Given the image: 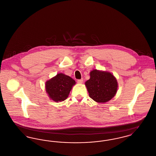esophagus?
<instances>
[{
    "label": "esophagus",
    "instance_id": "esophagus-1",
    "mask_svg": "<svg viewBox=\"0 0 156 156\" xmlns=\"http://www.w3.org/2000/svg\"><path fill=\"white\" fill-rule=\"evenodd\" d=\"M77 82H78V83H82V82H83V79L78 80L77 81Z\"/></svg>",
    "mask_w": 156,
    "mask_h": 156
}]
</instances>
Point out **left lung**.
I'll return each mask as SVG.
<instances>
[{"mask_svg": "<svg viewBox=\"0 0 156 156\" xmlns=\"http://www.w3.org/2000/svg\"><path fill=\"white\" fill-rule=\"evenodd\" d=\"M90 78L85 85L89 96L98 103H106L116 94L118 83L115 76L108 71L92 70Z\"/></svg>", "mask_w": 156, "mask_h": 156, "instance_id": "1", "label": "left lung"}]
</instances>
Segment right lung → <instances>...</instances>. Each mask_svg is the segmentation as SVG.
I'll use <instances>...</instances> for the list:
<instances>
[{
	"label": "right lung",
	"instance_id": "obj_1",
	"mask_svg": "<svg viewBox=\"0 0 156 156\" xmlns=\"http://www.w3.org/2000/svg\"><path fill=\"white\" fill-rule=\"evenodd\" d=\"M76 82L69 76L59 73L45 82V91L48 96L55 102L66 100Z\"/></svg>",
	"mask_w": 156,
	"mask_h": 156
}]
</instances>
